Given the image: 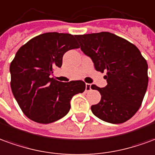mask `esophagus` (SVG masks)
I'll list each match as a JSON object with an SVG mask.
<instances>
[{
	"mask_svg": "<svg viewBox=\"0 0 155 155\" xmlns=\"http://www.w3.org/2000/svg\"><path fill=\"white\" fill-rule=\"evenodd\" d=\"M91 89H92V88H91V84H89V83H86V89H85V91H86V92H88V91H90Z\"/></svg>",
	"mask_w": 155,
	"mask_h": 155,
	"instance_id": "34e87169",
	"label": "esophagus"
}]
</instances>
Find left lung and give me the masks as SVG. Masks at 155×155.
<instances>
[{
  "label": "left lung",
  "instance_id": "8db88e82",
  "mask_svg": "<svg viewBox=\"0 0 155 155\" xmlns=\"http://www.w3.org/2000/svg\"><path fill=\"white\" fill-rule=\"evenodd\" d=\"M76 38L95 69L107 72V86H91L101 94L100 102L91 107L93 114L110 124H122L132 118L141 106L149 82L148 64L138 48L107 31Z\"/></svg>",
  "mask_w": 155,
  "mask_h": 155
}]
</instances>
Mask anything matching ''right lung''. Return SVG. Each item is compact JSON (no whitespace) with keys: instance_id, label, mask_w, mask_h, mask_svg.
Here are the masks:
<instances>
[{"instance_id":"right-lung-1","label":"right lung","mask_w":155,"mask_h":155,"mask_svg":"<svg viewBox=\"0 0 155 155\" xmlns=\"http://www.w3.org/2000/svg\"><path fill=\"white\" fill-rule=\"evenodd\" d=\"M79 48L76 36L47 32L31 39L17 51L10 66L11 87L24 114L39 124H50L70 110L72 97L86 88L82 80L62 83L51 78L61 68L66 51Z\"/></svg>"}]
</instances>
